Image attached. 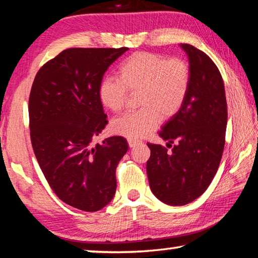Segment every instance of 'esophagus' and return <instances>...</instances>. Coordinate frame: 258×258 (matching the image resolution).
Segmentation results:
<instances>
[{
	"instance_id": "34e87169",
	"label": "esophagus",
	"mask_w": 258,
	"mask_h": 258,
	"mask_svg": "<svg viewBox=\"0 0 258 258\" xmlns=\"http://www.w3.org/2000/svg\"><path fill=\"white\" fill-rule=\"evenodd\" d=\"M127 143H128V146L131 148H133V147H135L137 145H140V143H141V141H140V140H137V139H127Z\"/></svg>"
}]
</instances>
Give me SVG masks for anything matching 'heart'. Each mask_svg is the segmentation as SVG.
I'll return each mask as SVG.
<instances>
[{
  "label": "heart",
  "mask_w": 258,
  "mask_h": 258,
  "mask_svg": "<svg viewBox=\"0 0 258 258\" xmlns=\"http://www.w3.org/2000/svg\"><path fill=\"white\" fill-rule=\"evenodd\" d=\"M119 78L101 82L99 95L104 107L113 112L125 108L128 92L138 94L137 111L125 113L111 123L113 133L139 139L158 126L159 120L173 118L189 93L191 69L182 58H168L154 52L130 55L118 68Z\"/></svg>",
  "instance_id": "1"
}]
</instances>
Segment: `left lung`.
Wrapping results in <instances>:
<instances>
[{"label":"left lung","mask_w":258,"mask_h":258,"mask_svg":"<svg viewBox=\"0 0 258 258\" xmlns=\"http://www.w3.org/2000/svg\"><path fill=\"white\" fill-rule=\"evenodd\" d=\"M189 56L191 84L186 99L159 137L167 148L148 143L149 185L157 198L171 206H182L200 197L220 166L228 123L223 78L205 52L181 44Z\"/></svg>","instance_id":"left-lung-1"}]
</instances>
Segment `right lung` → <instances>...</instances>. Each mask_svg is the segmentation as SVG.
I'll use <instances>...</instances> for the list:
<instances>
[{"mask_svg":"<svg viewBox=\"0 0 258 258\" xmlns=\"http://www.w3.org/2000/svg\"><path fill=\"white\" fill-rule=\"evenodd\" d=\"M127 47H72L37 72L28 113L34 154L60 200L97 212L116 192V167L128 149L123 137L93 146L107 125L99 95L104 73Z\"/></svg>","mask_w":258,"mask_h":258,"instance_id":"1","label":"right lung"}]
</instances>
